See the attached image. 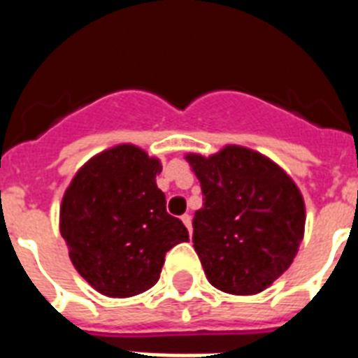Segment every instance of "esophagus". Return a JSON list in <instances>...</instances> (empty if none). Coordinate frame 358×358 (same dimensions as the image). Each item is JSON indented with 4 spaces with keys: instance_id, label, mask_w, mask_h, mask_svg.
<instances>
[{
    "instance_id": "1",
    "label": "esophagus",
    "mask_w": 358,
    "mask_h": 358,
    "mask_svg": "<svg viewBox=\"0 0 358 358\" xmlns=\"http://www.w3.org/2000/svg\"><path fill=\"white\" fill-rule=\"evenodd\" d=\"M182 223L185 224V229L189 230H193V223H191V215H187V213H185V215H182Z\"/></svg>"
}]
</instances>
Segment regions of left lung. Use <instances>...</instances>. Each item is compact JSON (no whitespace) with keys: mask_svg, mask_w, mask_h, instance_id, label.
<instances>
[{"mask_svg":"<svg viewBox=\"0 0 358 358\" xmlns=\"http://www.w3.org/2000/svg\"><path fill=\"white\" fill-rule=\"evenodd\" d=\"M185 159L204 196L193 217V247L206 278L227 294H260L292 266L305 236L299 187L277 163L245 146Z\"/></svg>","mask_w":358,"mask_h":358,"instance_id":"8db88e82","label":"left lung"}]
</instances>
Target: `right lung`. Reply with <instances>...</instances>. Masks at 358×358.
<instances>
[{
  "label": "right lung",
  "mask_w": 358,
  "mask_h": 358,
  "mask_svg": "<svg viewBox=\"0 0 358 358\" xmlns=\"http://www.w3.org/2000/svg\"><path fill=\"white\" fill-rule=\"evenodd\" d=\"M162 162L135 145L91 157L66 187L59 230L76 271L108 297H131L159 278L165 252L189 241L169 215L156 176Z\"/></svg>",
  "instance_id": "obj_1"
}]
</instances>
